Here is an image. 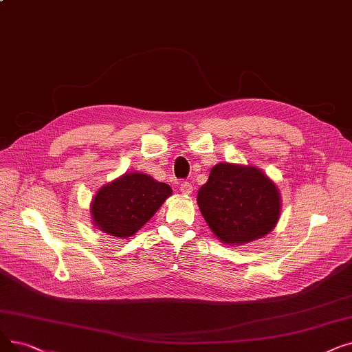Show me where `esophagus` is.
Masks as SVG:
<instances>
[{"mask_svg":"<svg viewBox=\"0 0 352 352\" xmlns=\"http://www.w3.org/2000/svg\"><path fill=\"white\" fill-rule=\"evenodd\" d=\"M192 190H194L192 184H191V182H187V181H184L179 186V191H181V194H184V195H190L192 192Z\"/></svg>","mask_w":352,"mask_h":352,"instance_id":"1","label":"esophagus"}]
</instances>
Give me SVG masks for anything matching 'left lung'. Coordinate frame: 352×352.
Here are the masks:
<instances>
[{"label": "left lung", "instance_id": "obj_1", "mask_svg": "<svg viewBox=\"0 0 352 352\" xmlns=\"http://www.w3.org/2000/svg\"><path fill=\"white\" fill-rule=\"evenodd\" d=\"M197 204L214 236L228 246H243L276 227L282 197L261 168L220 162L198 191Z\"/></svg>", "mask_w": 352, "mask_h": 352}]
</instances>
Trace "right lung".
<instances>
[{
    "instance_id": "obj_1",
    "label": "right lung",
    "mask_w": 352,
    "mask_h": 352,
    "mask_svg": "<svg viewBox=\"0 0 352 352\" xmlns=\"http://www.w3.org/2000/svg\"><path fill=\"white\" fill-rule=\"evenodd\" d=\"M171 187L142 173H126L98 190L90 204L91 223L108 236L128 239L160 210Z\"/></svg>"
}]
</instances>
